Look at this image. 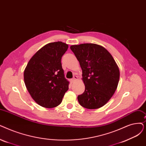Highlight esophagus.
Wrapping results in <instances>:
<instances>
[{
  "label": "esophagus",
  "instance_id": "1",
  "mask_svg": "<svg viewBox=\"0 0 146 146\" xmlns=\"http://www.w3.org/2000/svg\"><path fill=\"white\" fill-rule=\"evenodd\" d=\"M78 79V78L77 76H74L73 77V78L72 79V81L74 82L75 81H76Z\"/></svg>",
  "mask_w": 146,
  "mask_h": 146
}]
</instances>
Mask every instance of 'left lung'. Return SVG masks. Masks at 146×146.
Here are the masks:
<instances>
[{
    "label": "left lung",
    "instance_id": "obj_1",
    "mask_svg": "<svg viewBox=\"0 0 146 146\" xmlns=\"http://www.w3.org/2000/svg\"><path fill=\"white\" fill-rule=\"evenodd\" d=\"M82 70L85 90L78 97L79 104L88 109L104 106L115 94L120 72L116 61L103 46L82 43L70 46Z\"/></svg>",
    "mask_w": 146,
    "mask_h": 146
}]
</instances>
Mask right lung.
<instances>
[{
    "instance_id": "add662e5",
    "label": "right lung",
    "mask_w": 146,
    "mask_h": 146,
    "mask_svg": "<svg viewBox=\"0 0 146 146\" xmlns=\"http://www.w3.org/2000/svg\"><path fill=\"white\" fill-rule=\"evenodd\" d=\"M68 48L62 42L49 43L30 58L24 72V83L35 102L46 108L58 106L68 90L61 60Z\"/></svg>"
}]
</instances>
